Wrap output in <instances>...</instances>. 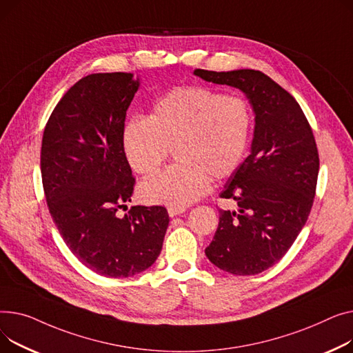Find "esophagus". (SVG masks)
<instances>
[{
  "instance_id": "esophagus-1",
  "label": "esophagus",
  "mask_w": 353,
  "mask_h": 353,
  "mask_svg": "<svg viewBox=\"0 0 353 353\" xmlns=\"http://www.w3.org/2000/svg\"><path fill=\"white\" fill-rule=\"evenodd\" d=\"M183 212H185V208H174V206H170V208H168V214H170L171 218H174L176 215H181Z\"/></svg>"
}]
</instances>
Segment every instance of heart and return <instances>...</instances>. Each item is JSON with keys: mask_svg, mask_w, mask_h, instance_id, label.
I'll list each match as a JSON object with an SVG mask.
<instances>
[{"mask_svg": "<svg viewBox=\"0 0 353 353\" xmlns=\"http://www.w3.org/2000/svg\"><path fill=\"white\" fill-rule=\"evenodd\" d=\"M252 115L238 95L198 85L176 87L161 97L147 119L134 118L122 134L123 152L139 175L155 174L170 150L178 161L139 186L145 202L185 208L235 172L250 141Z\"/></svg>", "mask_w": 353, "mask_h": 353, "instance_id": "heart-1", "label": "heart"}]
</instances>
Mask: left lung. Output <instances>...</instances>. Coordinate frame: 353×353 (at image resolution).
<instances>
[{"label": "left lung", "instance_id": "obj_1", "mask_svg": "<svg viewBox=\"0 0 353 353\" xmlns=\"http://www.w3.org/2000/svg\"><path fill=\"white\" fill-rule=\"evenodd\" d=\"M194 74L241 90L255 112L251 154L221 192L236 202V210H219L205 255L222 271L256 275L281 261L312 210L319 172L315 137L296 99L263 72Z\"/></svg>", "mask_w": 353, "mask_h": 353}]
</instances>
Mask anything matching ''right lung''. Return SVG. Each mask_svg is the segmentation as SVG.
Returning a JSON list of instances; mask_svg holds the SVG:
<instances>
[{
	"instance_id": "1",
	"label": "right lung",
	"mask_w": 353,
	"mask_h": 353,
	"mask_svg": "<svg viewBox=\"0 0 353 353\" xmlns=\"http://www.w3.org/2000/svg\"><path fill=\"white\" fill-rule=\"evenodd\" d=\"M139 78L130 72L81 78L54 108L41 145V176L52 221L91 271L127 278L148 269L170 223L163 206H131L135 178L123 152L127 110Z\"/></svg>"
}]
</instances>
